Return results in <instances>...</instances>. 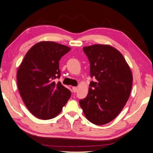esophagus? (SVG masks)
Returning <instances> with one entry per match:
<instances>
[{
    "mask_svg": "<svg viewBox=\"0 0 153 153\" xmlns=\"http://www.w3.org/2000/svg\"><path fill=\"white\" fill-rule=\"evenodd\" d=\"M77 87H72V91H73V93H76V92H77Z\"/></svg>",
    "mask_w": 153,
    "mask_h": 153,
    "instance_id": "obj_1",
    "label": "esophagus"
}]
</instances>
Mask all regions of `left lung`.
I'll list each match as a JSON object with an SVG mask.
<instances>
[{"label":"left lung","instance_id":"1","mask_svg":"<svg viewBox=\"0 0 153 153\" xmlns=\"http://www.w3.org/2000/svg\"><path fill=\"white\" fill-rule=\"evenodd\" d=\"M90 62L91 81L88 94L79 100L86 118L102 125L119 114L130 97L132 74L123 55L108 45L83 48Z\"/></svg>","mask_w":153,"mask_h":153}]
</instances>
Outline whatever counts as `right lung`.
<instances>
[{"instance_id": "right-lung-1", "label": "right lung", "mask_w": 153, "mask_h": 153, "mask_svg": "<svg viewBox=\"0 0 153 153\" xmlns=\"http://www.w3.org/2000/svg\"><path fill=\"white\" fill-rule=\"evenodd\" d=\"M70 48L53 42H42L26 53L17 73V87L28 109L37 118L48 120L61 112L71 91L60 82L59 60Z\"/></svg>"}]
</instances>
